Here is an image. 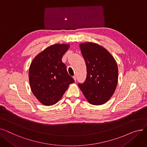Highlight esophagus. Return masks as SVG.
Wrapping results in <instances>:
<instances>
[{
    "mask_svg": "<svg viewBox=\"0 0 147 147\" xmlns=\"http://www.w3.org/2000/svg\"><path fill=\"white\" fill-rule=\"evenodd\" d=\"M73 79H74V81L76 82V76H73Z\"/></svg>",
    "mask_w": 147,
    "mask_h": 147,
    "instance_id": "1",
    "label": "esophagus"
}]
</instances>
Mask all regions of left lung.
<instances>
[{"mask_svg": "<svg viewBox=\"0 0 147 147\" xmlns=\"http://www.w3.org/2000/svg\"><path fill=\"white\" fill-rule=\"evenodd\" d=\"M79 46L86 63L87 76L84 83L78 86L89 103L102 105L111 98L117 88V63L109 51L97 43L84 42Z\"/></svg>", "mask_w": 147, "mask_h": 147, "instance_id": "1", "label": "left lung"}]
</instances>
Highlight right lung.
Returning a JSON list of instances; mask_svg holds the SVG:
<instances>
[{"instance_id":"add662e5","label":"right lung","mask_w":147,"mask_h":147,"mask_svg":"<svg viewBox=\"0 0 147 147\" xmlns=\"http://www.w3.org/2000/svg\"><path fill=\"white\" fill-rule=\"evenodd\" d=\"M69 48L68 44H54L38 54L28 71L29 82L33 95L41 104L52 105L58 102L74 82L62 61Z\"/></svg>"}]
</instances>
